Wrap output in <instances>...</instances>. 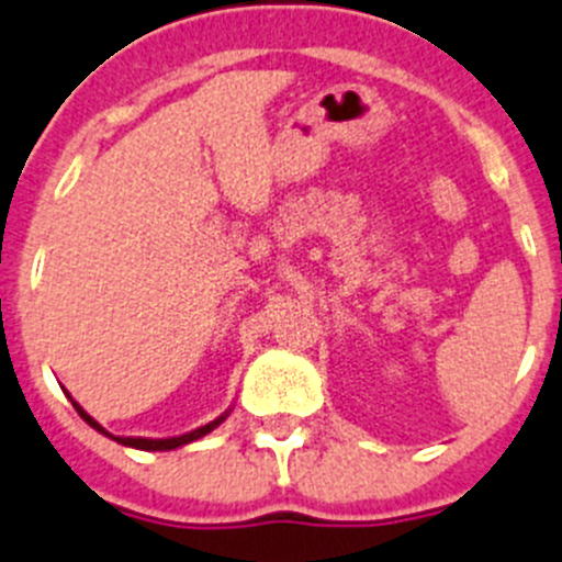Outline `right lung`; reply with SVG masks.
I'll return each instance as SVG.
<instances>
[{
    "label": "right lung",
    "mask_w": 562,
    "mask_h": 562,
    "mask_svg": "<svg viewBox=\"0 0 562 562\" xmlns=\"http://www.w3.org/2000/svg\"><path fill=\"white\" fill-rule=\"evenodd\" d=\"M68 397H71V394H68ZM71 403H74V408H77V414L82 416L85 422H88L90 427H93V430H99V432H104L106 438H112V441H117V445H124V447H135V450H146V452H165V450H176V447H184V445H190V441H198V438H204L206 432H212L215 430L217 425H221L223 419H226L228 416V411L223 416H217L215 422H210V425H204V427H195V430H190V432H184V436H173V438H140V436H112V432H106L104 427L99 425V422L93 419V416L88 414V411L82 408V405L77 403V400L71 397Z\"/></svg>",
    "instance_id": "right-lung-1"
}]
</instances>
